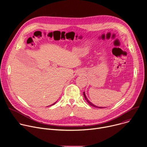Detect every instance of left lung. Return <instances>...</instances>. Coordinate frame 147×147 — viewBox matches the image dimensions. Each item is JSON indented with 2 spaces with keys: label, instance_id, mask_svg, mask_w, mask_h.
I'll return each mask as SVG.
<instances>
[{
  "label": "left lung",
  "instance_id": "1",
  "mask_svg": "<svg viewBox=\"0 0 147 147\" xmlns=\"http://www.w3.org/2000/svg\"><path fill=\"white\" fill-rule=\"evenodd\" d=\"M83 94H84V98H85L86 100L87 101V102L89 104V105H91V106H92V107H96V108H100V109H102V107H98V106L95 105L94 104H93L92 103H91V102L88 100V98H87V97H86V94H85V92H83ZM103 108H104V107H103ZM105 108H106V107H105Z\"/></svg>",
  "mask_w": 147,
  "mask_h": 147
}]
</instances>
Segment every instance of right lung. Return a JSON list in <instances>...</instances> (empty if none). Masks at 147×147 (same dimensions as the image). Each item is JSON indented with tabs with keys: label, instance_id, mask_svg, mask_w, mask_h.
I'll use <instances>...</instances> for the list:
<instances>
[{
	"label": "right lung",
	"instance_id": "add662e5",
	"mask_svg": "<svg viewBox=\"0 0 147 147\" xmlns=\"http://www.w3.org/2000/svg\"><path fill=\"white\" fill-rule=\"evenodd\" d=\"M55 103H56V102H55V103H54V104H52V105H54V104H55Z\"/></svg>",
	"mask_w": 147,
	"mask_h": 147
}]
</instances>
